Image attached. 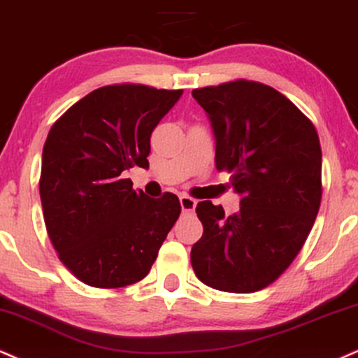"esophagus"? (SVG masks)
Listing matches in <instances>:
<instances>
[{
	"instance_id": "34e87169",
	"label": "esophagus",
	"mask_w": 358,
	"mask_h": 358,
	"mask_svg": "<svg viewBox=\"0 0 358 358\" xmlns=\"http://www.w3.org/2000/svg\"><path fill=\"white\" fill-rule=\"evenodd\" d=\"M179 202H180V207H182L184 213H192L194 209H196V199H192V197L186 196V194H182V196H179Z\"/></svg>"
}]
</instances>
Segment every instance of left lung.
Returning a JSON list of instances; mask_svg holds the SVG:
<instances>
[{
    "instance_id": "1",
    "label": "left lung",
    "mask_w": 358,
    "mask_h": 358,
    "mask_svg": "<svg viewBox=\"0 0 358 358\" xmlns=\"http://www.w3.org/2000/svg\"><path fill=\"white\" fill-rule=\"evenodd\" d=\"M210 119L215 167L231 174L239 213L197 204L202 237L191 250L197 279L249 294L277 280L314 226L322 199V151L314 124L284 94L257 81L192 91Z\"/></svg>"
}]
</instances>
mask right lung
I'll use <instances>...</instances> for the list:
<instances>
[{"label":"right lung","instance_id":"right-lung-1","mask_svg":"<svg viewBox=\"0 0 358 358\" xmlns=\"http://www.w3.org/2000/svg\"><path fill=\"white\" fill-rule=\"evenodd\" d=\"M182 90L113 85L79 99L43 148L39 196L57 257L79 280L117 289L143 280L180 214L178 196L151 199L124 172L148 169L154 127Z\"/></svg>","mask_w":358,"mask_h":358}]
</instances>
